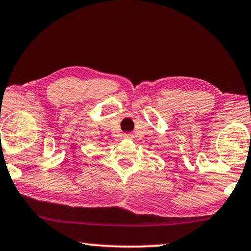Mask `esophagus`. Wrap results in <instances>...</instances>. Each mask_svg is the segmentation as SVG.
Here are the masks:
<instances>
[{
  "label": "esophagus",
  "mask_w": 251,
  "mask_h": 251,
  "mask_svg": "<svg viewBox=\"0 0 251 251\" xmlns=\"http://www.w3.org/2000/svg\"><path fill=\"white\" fill-rule=\"evenodd\" d=\"M125 137H127V138H132V137H133V134H132V133H126V134H125Z\"/></svg>",
  "instance_id": "1"
}]
</instances>
